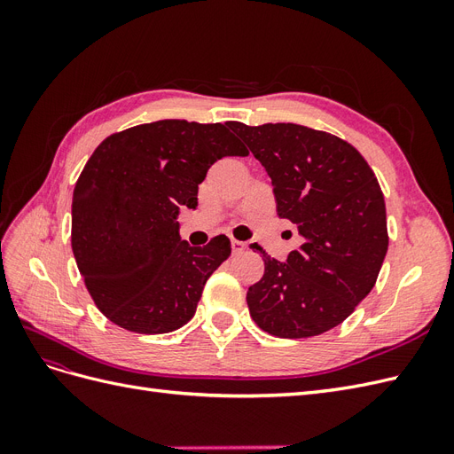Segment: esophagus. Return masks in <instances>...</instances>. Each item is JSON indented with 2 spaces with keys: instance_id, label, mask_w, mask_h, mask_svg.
<instances>
[{
  "instance_id": "esophagus-1",
  "label": "esophagus",
  "mask_w": 454,
  "mask_h": 454,
  "mask_svg": "<svg viewBox=\"0 0 454 454\" xmlns=\"http://www.w3.org/2000/svg\"><path fill=\"white\" fill-rule=\"evenodd\" d=\"M231 250H232V254H240V252L246 250V244L240 242V240L232 239V240H231Z\"/></svg>"
}]
</instances>
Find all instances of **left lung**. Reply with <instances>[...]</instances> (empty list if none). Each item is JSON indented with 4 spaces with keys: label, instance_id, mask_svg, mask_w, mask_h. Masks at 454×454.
Here are the masks:
<instances>
[{
    "label": "left lung",
    "instance_id": "obj_1",
    "mask_svg": "<svg viewBox=\"0 0 454 454\" xmlns=\"http://www.w3.org/2000/svg\"><path fill=\"white\" fill-rule=\"evenodd\" d=\"M229 129L263 164L277 212L303 244L278 261L263 250L265 274L248 287L263 332L303 339L329 332L373 290L388 250L387 206L373 170L348 142L294 122Z\"/></svg>",
    "mask_w": 454,
    "mask_h": 454
}]
</instances>
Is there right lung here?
<instances>
[{
    "instance_id": "1",
    "label": "right lung",
    "mask_w": 454,
    "mask_h": 454,
    "mask_svg": "<svg viewBox=\"0 0 454 454\" xmlns=\"http://www.w3.org/2000/svg\"><path fill=\"white\" fill-rule=\"evenodd\" d=\"M222 122H145L112 134L74 189L72 250L96 307L134 333H168L197 310L204 284L231 255L227 237L204 248L180 237L182 206L222 157H246Z\"/></svg>"
}]
</instances>
